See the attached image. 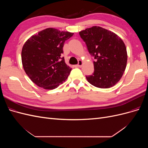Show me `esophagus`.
<instances>
[{
    "mask_svg": "<svg viewBox=\"0 0 148 148\" xmlns=\"http://www.w3.org/2000/svg\"><path fill=\"white\" fill-rule=\"evenodd\" d=\"M83 61H82V60H79V61H78V65H77V66H78V67H82V65H83Z\"/></svg>",
    "mask_w": 148,
    "mask_h": 148,
    "instance_id": "34e87169",
    "label": "esophagus"
}]
</instances>
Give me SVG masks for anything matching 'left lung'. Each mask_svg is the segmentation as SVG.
Returning <instances> with one entry per match:
<instances>
[{
	"mask_svg": "<svg viewBox=\"0 0 148 148\" xmlns=\"http://www.w3.org/2000/svg\"><path fill=\"white\" fill-rule=\"evenodd\" d=\"M91 55L95 57V71L86 76L88 82L99 88H109L117 84L126 69V46L118 35L95 26L79 33Z\"/></svg>",
	"mask_w": 148,
	"mask_h": 148,
	"instance_id": "left-lung-1",
	"label": "left lung"
}]
</instances>
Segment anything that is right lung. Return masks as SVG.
Listing matches in <instances>:
<instances>
[{
	"mask_svg": "<svg viewBox=\"0 0 148 148\" xmlns=\"http://www.w3.org/2000/svg\"><path fill=\"white\" fill-rule=\"evenodd\" d=\"M73 35V33L49 28L25 42L21 51L22 65L26 75L37 86L53 89L68 78L71 69L61 54L65 41Z\"/></svg>",
	"mask_w": 148,
	"mask_h": 148,
	"instance_id": "right-lung-1",
	"label": "right lung"
}]
</instances>
